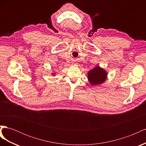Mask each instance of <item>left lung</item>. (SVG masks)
Here are the masks:
<instances>
[{
    "mask_svg": "<svg viewBox=\"0 0 146 146\" xmlns=\"http://www.w3.org/2000/svg\"><path fill=\"white\" fill-rule=\"evenodd\" d=\"M88 80L92 85H99L102 83L107 78V73L99 66H97L88 72Z\"/></svg>",
    "mask_w": 146,
    "mask_h": 146,
    "instance_id": "left-lung-1",
    "label": "left lung"
}]
</instances>
